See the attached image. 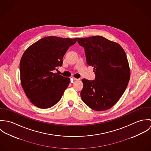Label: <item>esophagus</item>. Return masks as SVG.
Wrapping results in <instances>:
<instances>
[{"label":"esophagus","mask_w":151,"mask_h":151,"mask_svg":"<svg viewBox=\"0 0 151 151\" xmlns=\"http://www.w3.org/2000/svg\"><path fill=\"white\" fill-rule=\"evenodd\" d=\"M73 80H74V81H78V80H80V78H75V77H73Z\"/></svg>","instance_id":"1"}]
</instances>
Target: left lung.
<instances>
[{
  "instance_id": "left-lung-1",
  "label": "left lung",
  "mask_w": 151,
  "mask_h": 151,
  "mask_svg": "<svg viewBox=\"0 0 151 151\" xmlns=\"http://www.w3.org/2000/svg\"><path fill=\"white\" fill-rule=\"evenodd\" d=\"M84 47L88 65L93 67L95 80H82L83 101L96 111L113 106L128 86L130 68L123 48L102 36L78 38Z\"/></svg>"
}]
</instances>
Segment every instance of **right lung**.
Masks as SVG:
<instances>
[{
  "label": "right lung",
  "instance_id": "right-lung-1",
  "mask_svg": "<svg viewBox=\"0 0 151 151\" xmlns=\"http://www.w3.org/2000/svg\"><path fill=\"white\" fill-rule=\"evenodd\" d=\"M74 39L46 37L29 46L20 63L22 87L30 102L41 109L50 108L61 99L70 78L53 73Z\"/></svg>",
  "mask_w": 151,
  "mask_h": 151
}]
</instances>
